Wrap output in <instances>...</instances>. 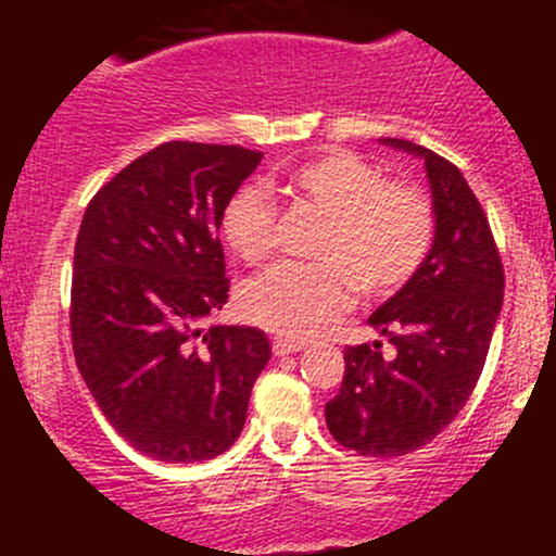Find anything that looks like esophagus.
<instances>
[{
    "label": "esophagus",
    "mask_w": 556,
    "mask_h": 556,
    "mask_svg": "<svg viewBox=\"0 0 556 556\" xmlns=\"http://www.w3.org/2000/svg\"><path fill=\"white\" fill-rule=\"evenodd\" d=\"M301 350H304V341H290V339H274L271 341V352L277 357L293 355V352H301Z\"/></svg>",
    "instance_id": "obj_1"
}]
</instances>
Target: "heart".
I'll return each mask as SVG.
<instances>
[{"mask_svg": "<svg viewBox=\"0 0 556 556\" xmlns=\"http://www.w3.org/2000/svg\"><path fill=\"white\" fill-rule=\"evenodd\" d=\"M288 188L325 215V226L314 244L319 263H279L242 290L244 317L271 333L299 341L325 333L352 304L355 288L368 299L395 293L433 247L428 195L390 182L350 150L301 164ZM277 228V206L257 188L237 190L220 217L223 239L250 266L271 257Z\"/></svg>", "mask_w": 556, "mask_h": 556, "instance_id": "1", "label": "heart"}]
</instances>
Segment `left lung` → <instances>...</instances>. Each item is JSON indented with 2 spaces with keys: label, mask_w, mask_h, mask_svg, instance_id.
<instances>
[{
  "label": "left lung",
  "mask_w": 556,
  "mask_h": 556,
  "mask_svg": "<svg viewBox=\"0 0 556 556\" xmlns=\"http://www.w3.org/2000/svg\"><path fill=\"white\" fill-rule=\"evenodd\" d=\"M433 193L435 237L419 271L368 323L395 346H346L344 379L325 406L330 435L366 457H401L433 441L468 403L503 306V263L479 199L452 161L406 139Z\"/></svg>",
  "instance_id": "8db88e82"
}]
</instances>
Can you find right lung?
Wrapping results in <instances>:
<instances>
[{
  "label": "right lung",
  "instance_id": "right-lung-1",
  "mask_svg": "<svg viewBox=\"0 0 556 556\" xmlns=\"http://www.w3.org/2000/svg\"><path fill=\"white\" fill-rule=\"evenodd\" d=\"M261 159L239 144L164 142L83 215L70 312L77 368L112 428L161 463L226 452L271 357L257 328H195L228 301L217 231Z\"/></svg>",
  "mask_w": 556,
  "mask_h": 556
}]
</instances>
